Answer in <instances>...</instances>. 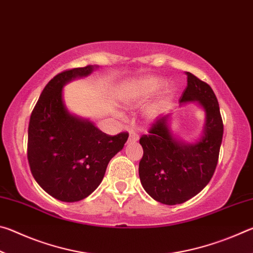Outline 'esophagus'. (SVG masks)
<instances>
[{"mask_svg": "<svg viewBox=\"0 0 253 253\" xmlns=\"http://www.w3.org/2000/svg\"><path fill=\"white\" fill-rule=\"evenodd\" d=\"M139 139V135L135 132L134 130L129 131V137H128V143H132V142H137Z\"/></svg>", "mask_w": 253, "mask_h": 253, "instance_id": "34e87169", "label": "esophagus"}]
</instances>
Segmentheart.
Here are the masks:
<instances>
[{
	"instance_id": "heart-1",
	"label": "heart",
	"mask_w": 253,
	"mask_h": 253,
	"mask_svg": "<svg viewBox=\"0 0 253 253\" xmlns=\"http://www.w3.org/2000/svg\"><path fill=\"white\" fill-rule=\"evenodd\" d=\"M164 80L161 78H155V77L137 80L128 85H125V87H123L121 92H119V96H121V99L125 101L126 104L139 105L143 104V102H146L154 95H156L160 91V89L164 85ZM166 100H168V97L161 101L148 106L145 109V117L148 121H155L161 115L163 106H164Z\"/></svg>"
}]
</instances>
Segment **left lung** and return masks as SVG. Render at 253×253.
I'll return each instance as SVG.
<instances>
[{"label":"left lung","instance_id":"left-lung-1","mask_svg":"<svg viewBox=\"0 0 253 253\" xmlns=\"http://www.w3.org/2000/svg\"><path fill=\"white\" fill-rule=\"evenodd\" d=\"M186 75L187 85L179 102L195 101L204 109L201 139L185 144L175 138L169 125L170 115L154 122L148 134L139 139L144 151L138 169L140 183L154 200L168 205L186 202L208 185L216 169L223 137L219 102L212 88L191 72Z\"/></svg>","mask_w":253,"mask_h":253}]
</instances>
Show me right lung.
Wrapping results in <instances>:
<instances>
[{"instance_id": "add662e5", "label": "right lung", "mask_w": 253, "mask_h": 253, "mask_svg": "<svg viewBox=\"0 0 253 253\" xmlns=\"http://www.w3.org/2000/svg\"><path fill=\"white\" fill-rule=\"evenodd\" d=\"M95 68H75L54 76L30 117V169L46 193L62 202H77L90 195L104 178L109 161L122 151L128 138L125 131L107 135L66 108L63 85L90 75Z\"/></svg>"}]
</instances>
